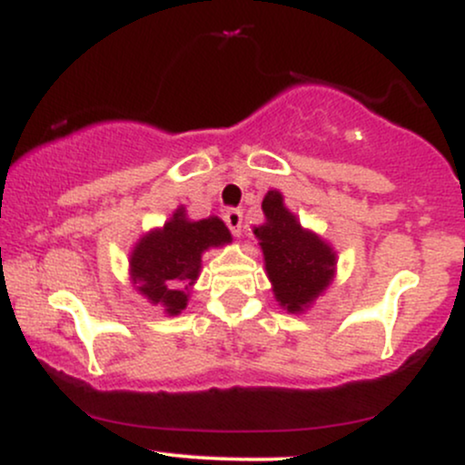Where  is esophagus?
<instances>
[{
	"label": "esophagus",
	"mask_w": 465,
	"mask_h": 465,
	"mask_svg": "<svg viewBox=\"0 0 465 465\" xmlns=\"http://www.w3.org/2000/svg\"><path fill=\"white\" fill-rule=\"evenodd\" d=\"M225 223H227L229 232H232L233 236H240V232H242V212H240V210L225 212Z\"/></svg>",
	"instance_id": "34e87169"
}]
</instances>
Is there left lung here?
Listing matches in <instances>:
<instances>
[{
    "mask_svg": "<svg viewBox=\"0 0 465 465\" xmlns=\"http://www.w3.org/2000/svg\"><path fill=\"white\" fill-rule=\"evenodd\" d=\"M262 212L266 223L253 233L262 247L275 300L288 312H302L332 282L336 253L317 233L300 225L277 190L266 192Z\"/></svg>",
    "mask_w": 465,
    "mask_h": 465,
    "instance_id": "8db88e82",
    "label": "left lung"
}]
</instances>
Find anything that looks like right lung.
I'll list each match as a JSON object with an SVG mask.
<instances>
[{"label":"right lung","mask_w":465,"mask_h":465,"mask_svg":"<svg viewBox=\"0 0 465 465\" xmlns=\"http://www.w3.org/2000/svg\"><path fill=\"white\" fill-rule=\"evenodd\" d=\"M232 242L221 218L188 221L179 207L162 229H153L131 253L133 284L151 303H162L170 317L188 306V292L201 271V253Z\"/></svg>","instance_id":"add662e5"}]
</instances>
